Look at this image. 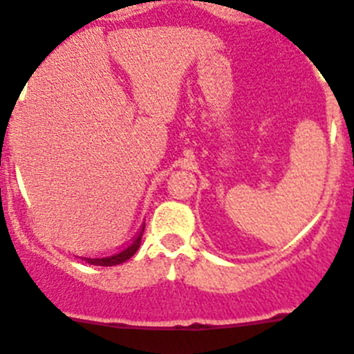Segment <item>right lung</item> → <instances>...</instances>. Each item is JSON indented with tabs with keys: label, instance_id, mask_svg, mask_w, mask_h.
<instances>
[{
	"label": "right lung",
	"instance_id": "right-lung-1",
	"mask_svg": "<svg viewBox=\"0 0 354 354\" xmlns=\"http://www.w3.org/2000/svg\"><path fill=\"white\" fill-rule=\"evenodd\" d=\"M143 230L145 225L141 227V230L138 232V236L131 241L125 248H122L120 252L113 253V255H104V257H82V260H85L91 266H102V267H111V266H118V263H124L125 260L131 259L134 253L138 252V248L141 244V237H143Z\"/></svg>",
	"mask_w": 354,
	"mask_h": 354
}]
</instances>
